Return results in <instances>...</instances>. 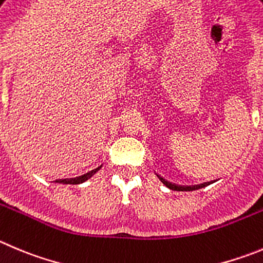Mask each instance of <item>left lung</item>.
I'll return each mask as SVG.
<instances>
[{"label":"left lung","instance_id":"obj_1","mask_svg":"<svg viewBox=\"0 0 263 263\" xmlns=\"http://www.w3.org/2000/svg\"><path fill=\"white\" fill-rule=\"evenodd\" d=\"M157 178H158L159 180L163 183V185H166V187L170 188V190H173V191H193V190H197V188H201L203 185V184H201V185H195V187H181V185H179V187H178L176 184L168 183V181L165 180V179L162 178V176L157 175Z\"/></svg>","mask_w":263,"mask_h":263}]
</instances>
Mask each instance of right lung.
<instances>
[{
    "label": "right lung",
    "mask_w": 263,
    "mask_h": 263,
    "mask_svg": "<svg viewBox=\"0 0 263 263\" xmlns=\"http://www.w3.org/2000/svg\"><path fill=\"white\" fill-rule=\"evenodd\" d=\"M102 167V165L100 166V167L95 168V170L89 171V173H87L85 175H82L79 176V178H75V179H62V180H55V183H63V184H80V183H84L85 180H88L89 178H92L93 175H95L96 173H97L100 168Z\"/></svg>",
    "instance_id": "1"
}]
</instances>
